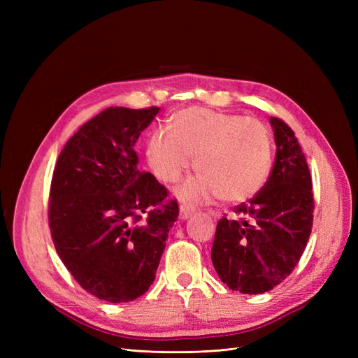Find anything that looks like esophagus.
Listing matches in <instances>:
<instances>
[{
  "label": "esophagus",
  "mask_w": 358,
  "mask_h": 358,
  "mask_svg": "<svg viewBox=\"0 0 358 358\" xmlns=\"http://www.w3.org/2000/svg\"><path fill=\"white\" fill-rule=\"evenodd\" d=\"M192 213H194V209L189 208V206H180V209H179L180 220H188Z\"/></svg>",
  "instance_id": "1"
}]
</instances>
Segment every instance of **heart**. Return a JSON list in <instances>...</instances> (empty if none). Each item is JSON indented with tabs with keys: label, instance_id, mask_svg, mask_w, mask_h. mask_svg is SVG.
Returning a JSON list of instances; mask_svg holds the SVG:
<instances>
[{
	"label": "heart",
	"instance_id": "1",
	"mask_svg": "<svg viewBox=\"0 0 358 358\" xmlns=\"http://www.w3.org/2000/svg\"><path fill=\"white\" fill-rule=\"evenodd\" d=\"M171 128L158 127L148 138L146 158L162 182H176L192 166L200 173L178 188L182 201L208 203L220 197L243 201L263 187L272 142L257 119L208 109H187Z\"/></svg>",
	"mask_w": 358,
	"mask_h": 358
}]
</instances>
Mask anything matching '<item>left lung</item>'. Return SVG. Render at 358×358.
Segmentation results:
<instances>
[{
	"mask_svg": "<svg viewBox=\"0 0 358 358\" xmlns=\"http://www.w3.org/2000/svg\"><path fill=\"white\" fill-rule=\"evenodd\" d=\"M276 158L264 187L236 206L239 220L216 225L212 263L230 289L262 294L289 276L309 241L313 192L308 162L294 131L270 117Z\"/></svg>",
	"mask_w": 358,
	"mask_h": 358,
	"instance_id": "left-lung-1",
	"label": "left lung"
}]
</instances>
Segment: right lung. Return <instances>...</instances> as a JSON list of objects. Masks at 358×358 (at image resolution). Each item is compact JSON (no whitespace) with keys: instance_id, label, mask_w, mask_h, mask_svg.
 <instances>
[{"instance_id":"1","label":"right lung","mask_w":358,"mask_h":358,"mask_svg":"<svg viewBox=\"0 0 358 358\" xmlns=\"http://www.w3.org/2000/svg\"><path fill=\"white\" fill-rule=\"evenodd\" d=\"M158 112L109 107L74 133L53 170L52 241L73 278L100 300L145 294L178 220V201L137 167L134 145Z\"/></svg>"}]
</instances>
